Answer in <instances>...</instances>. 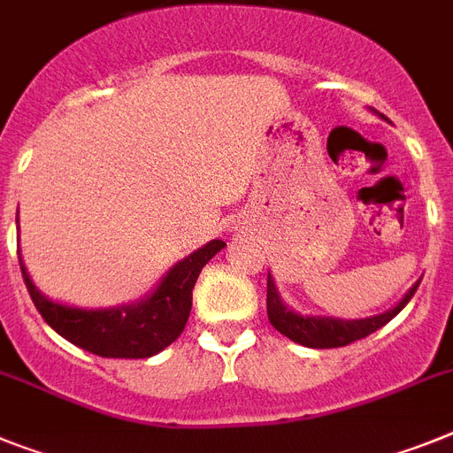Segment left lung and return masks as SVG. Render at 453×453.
Here are the masks:
<instances>
[{"instance_id": "8db88e82", "label": "left lung", "mask_w": 453, "mask_h": 453, "mask_svg": "<svg viewBox=\"0 0 453 453\" xmlns=\"http://www.w3.org/2000/svg\"><path fill=\"white\" fill-rule=\"evenodd\" d=\"M382 119H385V117H382ZM419 283L421 280H417V283L405 292V297H403L394 309L385 311V313L362 318V320H341V318H332V315H311L290 309V306L280 299L279 288L273 283V276L267 273V315L276 332H280L283 336L295 341V343L303 345V348H343V345L355 343L359 338H366L368 334L378 332L380 326H385L391 318H396V315L405 309V303L412 299V295L417 292Z\"/></svg>"}]
</instances>
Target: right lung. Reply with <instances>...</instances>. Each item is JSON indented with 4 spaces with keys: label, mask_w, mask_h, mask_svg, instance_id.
Returning <instances> with one entry per match:
<instances>
[{
    "label": "right lung",
    "mask_w": 453,
    "mask_h": 453,
    "mask_svg": "<svg viewBox=\"0 0 453 453\" xmlns=\"http://www.w3.org/2000/svg\"><path fill=\"white\" fill-rule=\"evenodd\" d=\"M223 246L226 242L211 239L203 249L193 250L191 256L173 265L150 295H144L138 302L108 306V309H82V306L52 302L34 285L20 250L18 257L34 306L68 343L98 357L147 359L168 348L184 332L191 315L193 288L197 276Z\"/></svg>",
    "instance_id": "1"
}]
</instances>
